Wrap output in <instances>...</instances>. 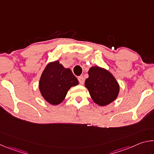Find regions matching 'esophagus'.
<instances>
[{"label": "esophagus", "instance_id": "34e87169", "mask_svg": "<svg viewBox=\"0 0 154 154\" xmlns=\"http://www.w3.org/2000/svg\"><path fill=\"white\" fill-rule=\"evenodd\" d=\"M78 80H79V82L80 84L83 85V83H84V78H83V76H80L78 77Z\"/></svg>", "mask_w": 154, "mask_h": 154}]
</instances>
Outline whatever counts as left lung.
Masks as SVG:
<instances>
[{
	"label": "left lung",
	"instance_id": "8db88e82",
	"mask_svg": "<svg viewBox=\"0 0 154 154\" xmlns=\"http://www.w3.org/2000/svg\"><path fill=\"white\" fill-rule=\"evenodd\" d=\"M85 86L94 102L99 106H106L118 97L119 85L110 72L103 68L92 66L88 71Z\"/></svg>",
	"mask_w": 154,
	"mask_h": 154
}]
</instances>
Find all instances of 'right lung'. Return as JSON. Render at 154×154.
Instances as JSON below:
<instances>
[{"label": "right lung", "mask_w": 154, "mask_h": 154, "mask_svg": "<svg viewBox=\"0 0 154 154\" xmlns=\"http://www.w3.org/2000/svg\"><path fill=\"white\" fill-rule=\"evenodd\" d=\"M79 84L71 70L59 61L49 62L41 75L38 88L43 98L53 105L60 104L70 88Z\"/></svg>", "instance_id": "right-lung-1"}]
</instances>
